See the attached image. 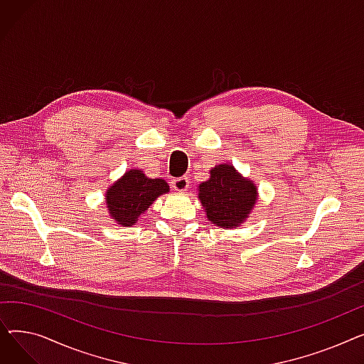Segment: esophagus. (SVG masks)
Listing matches in <instances>:
<instances>
[{
    "label": "esophagus",
    "mask_w": 364,
    "mask_h": 364,
    "mask_svg": "<svg viewBox=\"0 0 364 364\" xmlns=\"http://www.w3.org/2000/svg\"><path fill=\"white\" fill-rule=\"evenodd\" d=\"M171 186H172V188L177 190V192H186L188 187V180L186 177H178V178H174L171 181Z\"/></svg>",
    "instance_id": "esophagus-1"
}]
</instances>
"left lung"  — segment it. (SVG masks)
Masks as SVG:
<instances>
[{"mask_svg": "<svg viewBox=\"0 0 364 364\" xmlns=\"http://www.w3.org/2000/svg\"><path fill=\"white\" fill-rule=\"evenodd\" d=\"M209 174L198 188L208 220L221 228L240 225L255 206L257 186L243 178L233 165H217Z\"/></svg>", "mask_w": 364, "mask_h": 364, "instance_id": "left-lung-1", "label": "left lung"}]
</instances>
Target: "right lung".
<instances>
[{"label":"right lung","instance_id":"obj_1","mask_svg":"<svg viewBox=\"0 0 364 364\" xmlns=\"http://www.w3.org/2000/svg\"><path fill=\"white\" fill-rule=\"evenodd\" d=\"M168 192L169 186L165 180L149 178L140 169H129L107 188L105 199L110 217L119 225L129 227L161 195Z\"/></svg>","mask_w":364,"mask_h":364}]
</instances>
